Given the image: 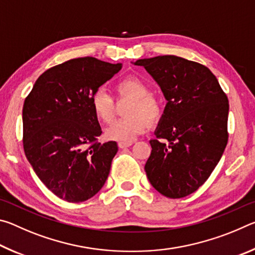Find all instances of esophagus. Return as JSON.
<instances>
[{
	"label": "esophagus",
	"mask_w": 255,
	"mask_h": 255,
	"mask_svg": "<svg viewBox=\"0 0 255 255\" xmlns=\"http://www.w3.org/2000/svg\"><path fill=\"white\" fill-rule=\"evenodd\" d=\"M118 146H119V148L124 149V148L129 147V146H131V143H119Z\"/></svg>",
	"instance_id": "obj_1"
}]
</instances>
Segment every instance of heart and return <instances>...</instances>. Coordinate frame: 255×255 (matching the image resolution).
<instances>
[{"instance_id": "1", "label": "heart", "mask_w": 255, "mask_h": 255, "mask_svg": "<svg viewBox=\"0 0 255 255\" xmlns=\"http://www.w3.org/2000/svg\"><path fill=\"white\" fill-rule=\"evenodd\" d=\"M119 99H131L124 119L116 120L106 129V138L119 143H130L145 132L148 122L155 123L163 112L162 103L149 92L148 85L136 76L125 77L115 86ZM92 110L102 123H110L115 117V100L103 89H99L91 98Z\"/></svg>"}]
</instances>
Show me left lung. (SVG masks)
Instances as JSON below:
<instances>
[{
    "label": "left lung",
    "instance_id": "obj_1",
    "mask_svg": "<svg viewBox=\"0 0 255 255\" xmlns=\"http://www.w3.org/2000/svg\"><path fill=\"white\" fill-rule=\"evenodd\" d=\"M161 86L164 114L145 164L150 184L183 198L204 184L228 140V99L208 67L173 55L136 60Z\"/></svg>",
    "mask_w": 255,
    "mask_h": 255
}]
</instances>
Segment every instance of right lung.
Returning <instances> with one entry per match:
<instances>
[{"label": "right lung", "mask_w": 255, "mask_h": 255, "mask_svg": "<svg viewBox=\"0 0 255 255\" xmlns=\"http://www.w3.org/2000/svg\"><path fill=\"white\" fill-rule=\"evenodd\" d=\"M122 67L94 57L70 59L42 73L25 98V156L60 199L85 201L107 181L118 146L98 141L102 131L91 98Z\"/></svg>", "instance_id": "right-lung-1"}]
</instances>
